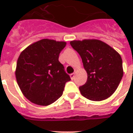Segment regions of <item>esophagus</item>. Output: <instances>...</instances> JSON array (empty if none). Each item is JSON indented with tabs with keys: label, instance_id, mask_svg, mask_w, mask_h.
Segmentation results:
<instances>
[{
	"label": "esophagus",
	"instance_id": "1",
	"mask_svg": "<svg viewBox=\"0 0 133 133\" xmlns=\"http://www.w3.org/2000/svg\"><path fill=\"white\" fill-rule=\"evenodd\" d=\"M75 74H71L70 75V78L72 80H73V79H75Z\"/></svg>",
	"mask_w": 133,
	"mask_h": 133
}]
</instances>
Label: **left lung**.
Here are the masks:
<instances>
[{
	"label": "left lung",
	"mask_w": 133,
	"mask_h": 133,
	"mask_svg": "<svg viewBox=\"0 0 133 133\" xmlns=\"http://www.w3.org/2000/svg\"><path fill=\"white\" fill-rule=\"evenodd\" d=\"M70 45L81 56L88 75L86 83L79 87L81 95L95 101L110 97L124 75L120 54L98 39L72 41Z\"/></svg>",
	"instance_id": "obj_1"
}]
</instances>
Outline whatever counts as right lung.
<instances>
[{
    "label": "right lung",
    "mask_w": 133,
    "mask_h": 133,
    "mask_svg": "<svg viewBox=\"0 0 133 133\" xmlns=\"http://www.w3.org/2000/svg\"><path fill=\"white\" fill-rule=\"evenodd\" d=\"M65 41L43 38L30 45L20 54L15 75L23 95L32 103L49 105L62 95L70 77L58 61Z\"/></svg>",
    "instance_id": "add662e5"
}]
</instances>
